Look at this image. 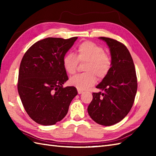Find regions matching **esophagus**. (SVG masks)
Instances as JSON below:
<instances>
[{"instance_id": "34e87169", "label": "esophagus", "mask_w": 156, "mask_h": 156, "mask_svg": "<svg viewBox=\"0 0 156 156\" xmlns=\"http://www.w3.org/2000/svg\"><path fill=\"white\" fill-rule=\"evenodd\" d=\"M82 92H83V91H82V90H79V89H78V94H82Z\"/></svg>"}]
</instances>
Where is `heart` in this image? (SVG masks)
<instances>
[{
	"mask_svg": "<svg viewBox=\"0 0 156 156\" xmlns=\"http://www.w3.org/2000/svg\"><path fill=\"white\" fill-rule=\"evenodd\" d=\"M76 55L72 53L66 54L62 64L66 72L73 74L76 72L79 62H86L82 74H76L69 79V84L79 90H85L97 82V76L102 79L108 74L112 62L104 49L91 41H84L76 49Z\"/></svg>",
	"mask_w": 156,
	"mask_h": 156,
	"instance_id": "obj_1",
	"label": "heart"
}]
</instances>
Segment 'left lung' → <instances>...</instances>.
I'll return each mask as SVG.
<instances>
[{"label":"left lung","mask_w":156,"mask_h":156,"mask_svg":"<svg viewBox=\"0 0 156 156\" xmlns=\"http://www.w3.org/2000/svg\"><path fill=\"white\" fill-rule=\"evenodd\" d=\"M107 42L111 54V68L97 88L102 92H93L88 112L97 123L111 126L120 122L130 111L137 90L134 63L127 47L108 37Z\"/></svg>","instance_id":"8db88e82"}]
</instances>
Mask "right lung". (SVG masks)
Returning a JSON list of instances; mask_svg holds the SVG:
<instances>
[{
  "label": "right lung",
  "mask_w": 156,
  "mask_h": 156,
  "mask_svg": "<svg viewBox=\"0 0 156 156\" xmlns=\"http://www.w3.org/2000/svg\"><path fill=\"white\" fill-rule=\"evenodd\" d=\"M77 37H48L31 45L20 64L17 89L29 117L38 124L52 125L67 115L78 94L74 87H64L68 80L62 59Z\"/></svg>",
  "instance_id": "add662e5"
}]
</instances>
